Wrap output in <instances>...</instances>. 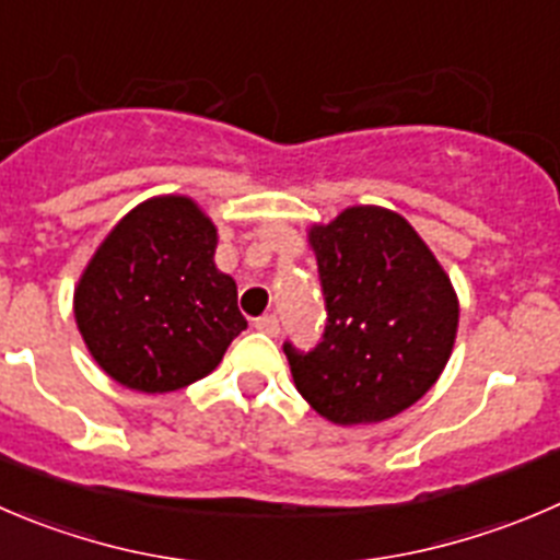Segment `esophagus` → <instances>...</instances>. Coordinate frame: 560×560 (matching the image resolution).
<instances>
[{
  "label": "esophagus",
  "mask_w": 560,
  "mask_h": 560,
  "mask_svg": "<svg viewBox=\"0 0 560 560\" xmlns=\"http://www.w3.org/2000/svg\"><path fill=\"white\" fill-rule=\"evenodd\" d=\"M255 329H260V332H266V335H271V338H277V335H280V322H277V316L266 313V316L255 318Z\"/></svg>",
  "instance_id": "obj_1"
}]
</instances>
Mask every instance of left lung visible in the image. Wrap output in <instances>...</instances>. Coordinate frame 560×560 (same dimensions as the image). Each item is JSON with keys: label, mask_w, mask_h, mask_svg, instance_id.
<instances>
[{"label": "left lung", "mask_w": 560, "mask_h": 560, "mask_svg": "<svg viewBox=\"0 0 560 560\" xmlns=\"http://www.w3.org/2000/svg\"><path fill=\"white\" fill-rule=\"evenodd\" d=\"M327 327L322 343H283L296 390L338 425L380 423L440 380L459 327L451 277L396 211L351 206L307 231Z\"/></svg>", "instance_id": "1"}]
</instances>
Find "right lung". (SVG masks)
<instances>
[{"mask_svg":"<svg viewBox=\"0 0 560 560\" xmlns=\"http://www.w3.org/2000/svg\"><path fill=\"white\" fill-rule=\"evenodd\" d=\"M214 249V222L184 195L151 197L112 228L73 291L79 332L112 380L170 393L220 365L247 322Z\"/></svg>","mask_w":560,"mask_h":560,"instance_id":"add662e5","label":"right lung"}]
</instances>
